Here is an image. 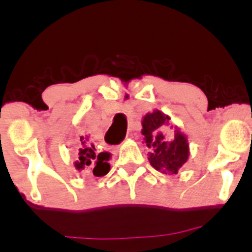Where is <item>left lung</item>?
<instances>
[{"label": "left lung", "mask_w": 252, "mask_h": 252, "mask_svg": "<svg viewBox=\"0 0 252 252\" xmlns=\"http://www.w3.org/2000/svg\"><path fill=\"white\" fill-rule=\"evenodd\" d=\"M169 120L160 110H154L152 114L149 112L143 117L142 135L147 147L150 148V164L164 174H178L182 164L189 160V141L179 129L169 138L166 130Z\"/></svg>", "instance_id": "left-lung-1"}]
</instances>
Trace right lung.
<instances>
[{
	"mask_svg": "<svg viewBox=\"0 0 252 252\" xmlns=\"http://www.w3.org/2000/svg\"><path fill=\"white\" fill-rule=\"evenodd\" d=\"M78 158L74 167L78 172H91L94 176H103L110 170L109 160L111 154L108 152L97 153L94 144L89 142L86 136H80V146L78 149Z\"/></svg>",
	"mask_w": 252,
	"mask_h": 252,
	"instance_id": "right-lung-1",
	"label": "right lung"
}]
</instances>
